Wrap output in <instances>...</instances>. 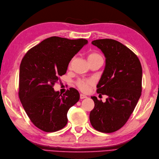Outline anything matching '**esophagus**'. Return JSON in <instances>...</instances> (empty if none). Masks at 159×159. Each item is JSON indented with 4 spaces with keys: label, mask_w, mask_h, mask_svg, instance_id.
I'll list each match as a JSON object with an SVG mask.
<instances>
[{
    "label": "esophagus",
    "mask_w": 159,
    "mask_h": 159,
    "mask_svg": "<svg viewBox=\"0 0 159 159\" xmlns=\"http://www.w3.org/2000/svg\"><path fill=\"white\" fill-rule=\"evenodd\" d=\"M87 96H85V95H84V94H82V93H80V99H84V98H86Z\"/></svg>",
    "instance_id": "esophagus-1"
}]
</instances>
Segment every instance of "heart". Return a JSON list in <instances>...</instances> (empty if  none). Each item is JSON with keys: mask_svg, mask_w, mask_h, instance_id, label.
Segmentation results:
<instances>
[{"mask_svg": "<svg viewBox=\"0 0 159 159\" xmlns=\"http://www.w3.org/2000/svg\"><path fill=\"white\" fill-rule=\"evenodd\" d=\"M87 59H88V61L89 63L92 61H94L102 59V58L99 53H98L96 52H92L87 55ZM70 66L71 63H70L69 65L70 67ZM93 83V81L92 80H79L76 82V85L82 91V92H87L89 89V85H92Z\"/></svg>", "mask_w": 159, "mask_h": 159, "instance_id": "obj_1", "label": "heart"}]
</instances>
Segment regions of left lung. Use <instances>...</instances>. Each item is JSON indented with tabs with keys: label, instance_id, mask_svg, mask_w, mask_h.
<instances>
[{
	"label": "left lung",
	"instance_id": "1",
	"mask_svg": "<svg viewBox=\"0 0 159 159\" xmlns=\"http://www.w3.org/2000/svg\"><path fill=\"white\" fill-rule=\"evenodd\" d=\"M106 57L104 72L97 93L108 96L106 102L92 96L93 109L89 114L92 126L98 131L111 133L126 123L142 91V67L137 56L122 43L111 39L94 40Z\"/></svg>",
	"mask_w": 159,
	"mask_h": 159
}]
</instances>
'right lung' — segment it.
<instances>
[{
    "label": "right lung",
    "mask_w": 159,
    "mask_h": 159,
    "mask_svg": "<svg viewBox=\"0 0 159 159\" xmlns=\"http://www.w3.org/2000/svg\"><path fill=\"white\" fill-rule=\"evenodd\" d=\"M87 42L85 39L53 36L24 56L20 66L19 98L30 120L39 129L52 133L66 126L67 111L79 100V93L70 88L61 95L53 87Z\"/></svg>",
    "instance_id": "obj_1"
}]
</instances>
